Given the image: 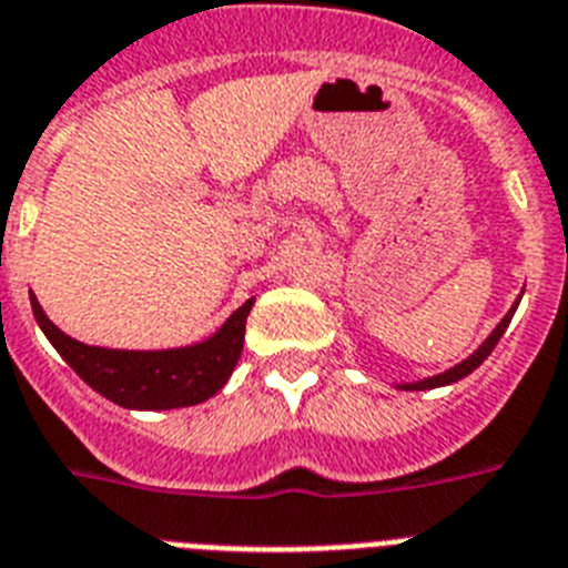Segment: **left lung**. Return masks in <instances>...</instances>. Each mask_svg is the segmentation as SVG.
I'll return each instance as SVG.
<instances>
[{
	"label": "left lung",
	"instance_id": "1",
	"mask_svg": "<svg viewBox=\"0 0 568 568\" xmlns=\"http://www.w3.org/2000/svg\"><path fill=\"white\" fill-rule=\"evenodd\" d=\"M517 304H520V302H517ZM517 304H515V307H511V310H508V313H506V318H503V322L497 324V327H494V333H491V336H488L486 342L479 344V351H474L471 356L465 358V362H459V365H457V367H450V371L439 373V376H430V379L414 382V385H402V387H405V390H430V387L450 385V382L463 379V376H468V373H471V371H477V367L483 365V362H486V358H488V353H491L494 347H497V342H500V336H503V333H506L508 322H511V316H515Z\"/></svg>",
	"mask_w": 568,
	"mask_h": 568
}]
</instances>
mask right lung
Returning a JSON list of instances; mask_svg holds the SVG:
<instances>
[{
	"label": "right lung",
	"instance_id": "right-lung-1",
	"mask_svg": "<svg viewBox=\"0 0 568 568\" xmlns=\"http://www.w3.org/2000/svg\"><path fill=\"white\" fill-rule=\"evenodd\" d=\"M252 302L232 313L226 324L212 338L192 347L178 351H105L77 342L51 324L42 313L40 302L31 295L33 318L57 347L68 365L97 394L118 402L123 408L140 410H169L189 408L197 402H206L226 385L230 373L235 371L241 351H244L246 316Z\"/></svg>",
	"mask_w": 568,
	"mask_h": 568
}]
</instances>
